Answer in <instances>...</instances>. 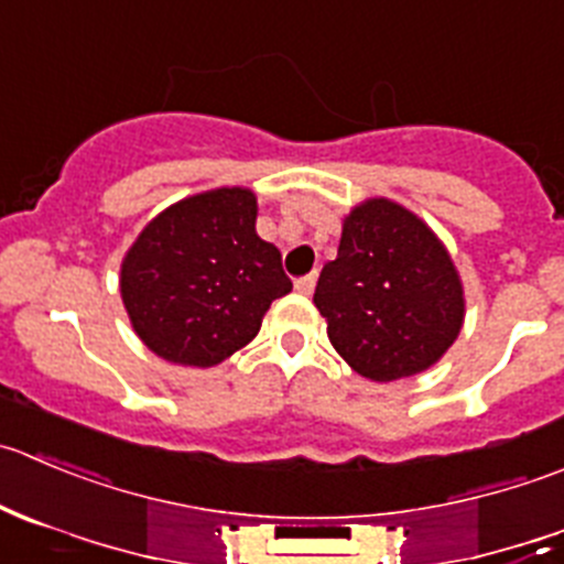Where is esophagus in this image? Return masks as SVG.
<instances>
[{
  "label": "esophagus",
  "instance_id": "esophagus-1",
  "mask_svg": "<svg viewBox=\"0 0 564 564\" xmlns=\"http://www.w3.org/2000/svg\"><path fill=\"white\" fill-rule=\"evenodd\" d=\"M314 286H316V275H314V272H311V275L297 278V281H294V289H297L300 294H311V292H314Z\"/></svg>",
  "mask_w": 564,
  "mask_h": 564
}]
</instances>
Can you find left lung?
Returning <instances> with one entry per match:
<instances>
[{"label":"left lung","mask_w":564,"mask_h":564,"mask_svg":"<svg viewBox=\"0 0 564 564\" xmlns=\"http://www.w3.org/2000/svg\"><path fill=\"white\" fill-rule=\"evenodd\" d=\"M314 305L336 352L377 382L419 375L455 344L463 286L433 231L386 198L355 206Z\"/></svg>","instance_id":"left-lung-1"}]
</instances>
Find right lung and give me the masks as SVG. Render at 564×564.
I'll list each match as a JSON object with an SVG mask.
<instances>
[{"label":"right lung","mask_w":564,"mask_h":564,"mask_svg":"<svg viewBox=\"0 0 564 564\" xmlns=\"http://www.w3.org/2000/svg\"><path fill=\"white\" fill-rule=\"evenodd\" d=\"M292 292L281 250L256 234V195H193L143 228L120 267L134 333L171 364L215 366L253 341L272 300Z\"/></svg>","instance_id":"obj_1"}]
</instances>
